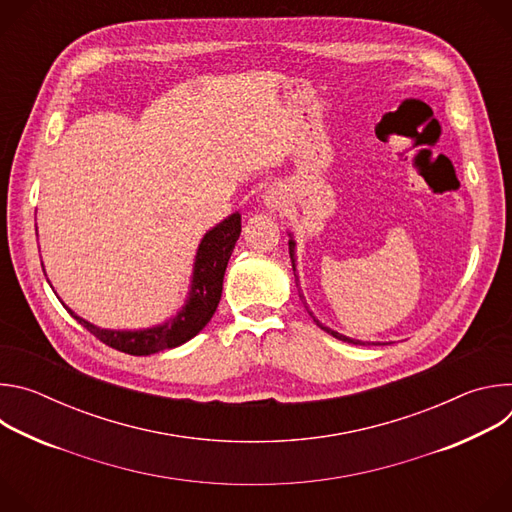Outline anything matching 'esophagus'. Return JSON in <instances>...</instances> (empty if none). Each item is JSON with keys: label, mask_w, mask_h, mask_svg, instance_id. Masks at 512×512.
Listing matches in <instances>:
<instances>
[{"label": "esophagus", "mask_w": 512, "mask_h": 512, "mask_svg": "<svg viewBox=\"0 0 512 512\" xmlns=\"http://www.w3.org/2000/svg\"><path fill=\"white\" fill-rule=\"evenodd\" d=\"M267 200H269V198H267ZM271 200H273V198H271Z\"/></svg>", "instance_id": "1"}]
</instances>
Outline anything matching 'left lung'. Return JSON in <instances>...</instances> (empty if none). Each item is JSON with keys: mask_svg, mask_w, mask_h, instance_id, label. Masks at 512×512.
Returning <instances> with one entry per match:
<instances>
[{"mask_svg": "<svg viewBox=\"0 0 512 512\" xmlns=\"http://www.w3.org/2000/svg\"><path fill=\"white\" fill-rule=\"evenodd\" d=\"M289 257H291V267H294V275H296V241L294 239H289ZM298 277V275H296ZM302 298V296H300ZM310 316H312V312H310ZM314 318V316H312ZM314 322L322 328V330H326L328 334H332L334 338H338V340H344V342H350V344H381V342H362V340H354V338H348V336H342V334H338V332H334V330H330V328H326V326H322L316 318H314Z\"/></svg>", "mask_w": 512, "mask_h": 512, "instance_id": "1", "label": "left lung"}]
</instances>
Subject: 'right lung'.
<instances>
[{
    "label": "right lung",
    "mask_w": 512,
    "mask_h": 512,
    "mask_svg": "<svg viewBox=\"0 0 512 512\" xmlns=\"http://www.w3.org/2000/svg\"><path fill=\"white\" fill-rule=\"evenodd\" d=\"M241 235V214L235 212L223 223H218L210 229L198 245L192 285L184 308L170 318L168 322L145 328V330H107L99 328L81 316H77L70 308L68 314L75 318L81 326H85L93 336H97L107 346L133 354V356H148L166 348H176L190 338H194L216 312L218 302L223 294V277L227 271V263L235 249V243Z\"/></svg>",
    "instance_id": "obj_1"
}]
</instances>
